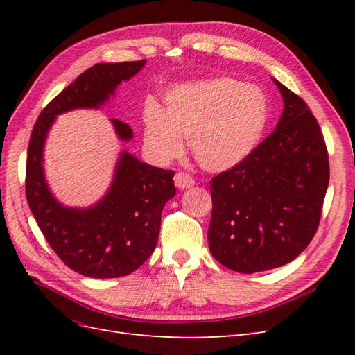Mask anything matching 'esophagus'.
<instances>
[{"instance_id":"esophagus-1","label":"esophagus","mask_w":355,"mask_h":355,"mask_svg":"<svg viewBox=\"0 0 355 355\" xmlns=\"http://www.w3.org/2000/svg\"><path fill=\"white\" fill-rule=\"evenodd\" d=\"M175 184L180 189H187V188L194 187L196 185V180L192 179L189 175L182 173V171H179V173H176V176H175Z\"/></svg>"}]
</instances>
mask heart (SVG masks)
<instances>
[{"mask_svg": "<svg viewBox=\"0 0 355 355\" xmlns=\"http://www.w3.org/2000/svg\"><path fill=\"white\" fill-rule=\"evenodd\" d=\"M270 116L261 87L231 77L180 84L170 89L164 110L148 103L144 111L145 146L166 161L184 151L189 137L197 163L211 173L227 171L252 154Z\"/></svg>", "mask_w": 355, "mask_h": 355, "instance_id": "1", "label": "heart"}]
</instances>
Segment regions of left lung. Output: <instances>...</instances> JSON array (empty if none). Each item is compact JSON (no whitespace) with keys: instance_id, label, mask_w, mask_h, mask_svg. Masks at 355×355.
<instances>
[{"instance_id":"1","label":"left lung","mask_w":355,"mask_h":355,"mask_svg":"<svg viewBox=\"0 0 355 355\" xmlns=\"http://www.w3.org/2000/svg\"><path fill=\"white\" fill-rule=\"evenodd\" d=\"M284 111L275 130L243 163L210 180L209 249L241 274L292 262L318 230L329 185V154L308 105L274 80Z\"/></svg>"}]
</instances>
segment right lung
Wrapping results in <instances>:
<instances>
[{
    "label": "right lung",
    "instance_id": "right-lung-1",
    "mask_svg": "<svg viewBox=\"0 0 355 355\" xmlns=\"http://www.w3.org/2000/svg\"><path fill=\"white\" fill-rule=\"evenodd\" d=\"M145 62L96 63L41 111L31 133L25 179L29 209L59 259L85 277H124L149 259L158 240L161 211L176 194L175 171L153 167L121 153L103 200L90 209H69L49 191L42 146L56 115L77 108H98L114 94L118 84L141 71ZM112 123L121 141H130V125L116 118Z\"/></svg>",
    "mask_w": 355,
    "mask_h": 355
}]
</instances>
